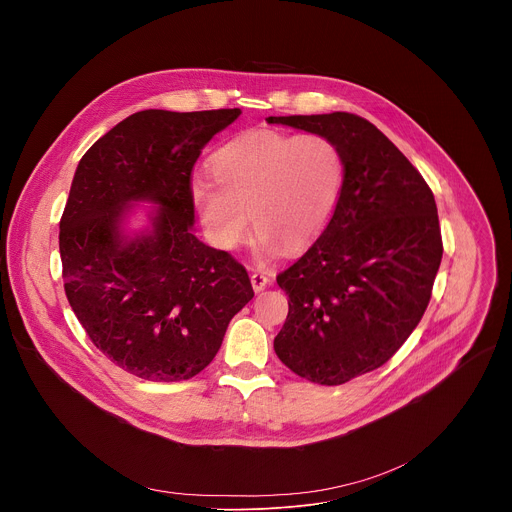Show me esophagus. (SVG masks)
Listing matches in <instances>:
<instances>
[{
    "instance_id": "34e87169",
    "label": "esophagus",
    "mask_w": 512,
    "mask_h": 512,
    "mask_svg": "<svg viewBox=\"0 0 512 512\" xmlns=\"http://www.w3.org/2000/svg\"><path fill=\"white\" fill-rule=\"evenodd\" d=\"M251 285H253L255 291H261V289H265L269 285V277L265 273H261V271H255L251 275Z\"/></svg>"
}]
</instances>
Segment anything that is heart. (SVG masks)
I'll return each instance as SVG.
<instances>
[{"label": "heart", "mask_w": 512, "mask_h": 512, "mask_svg": "<svg viewBox=\"0 0 512 512\" xmlns=\"http://www.w3.org/2000/svg\"><path fill=\"white\" fill-rule=\"evenodd\" d=\"M212 180L196 178L190 198L210 241L231 251L249 231L259 249L300 251L330 225L344 188L338 145L318 133L257 129L237 135L210 156Z\"/></svg>", "instance_id": "1"}]
</instances>
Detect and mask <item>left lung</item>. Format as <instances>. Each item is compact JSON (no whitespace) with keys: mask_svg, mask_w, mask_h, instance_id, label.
Segmentation results:
<instances>
[{"mask_svg":"<svg viewBox=\"0 0 512 512\" xmlns=\"http://www.w3.org/2000/svg\"><path fill=\"white\" fill-rule=\"evenodd\" d=\"M330 137L344 188L330 225L277 275L289 312L273 340L287 369L342 385L385 364L419 324L442 263L433 192L371 121L352 113L269 117Z\"/></svg>","mask_w":512,"mask_h":512,"instance_id":"8db88e82","label":"left lung"}]
</instances>
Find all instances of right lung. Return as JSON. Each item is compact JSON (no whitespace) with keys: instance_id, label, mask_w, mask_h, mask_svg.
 Listing matches in <instances>:
<instances>
[{"instance_id":"1","label":"right lung","mask_w":512,"mask_h":512,"mask_svg":"<svg viewBox=\"0 0 512 512\" xmlns=\"http://www.w3.org/2000/svg\"><path fill=\"white\" fill-rule=\"evenodd\" d=\"M241 109H145L81 158L60 218L64 291L93 344L154 383L198 375L233 316L251 302L247 269L194 235L190 174L204 145ZM149 227L131 232L135 203Z\"/></svg>"}]
</instances>
